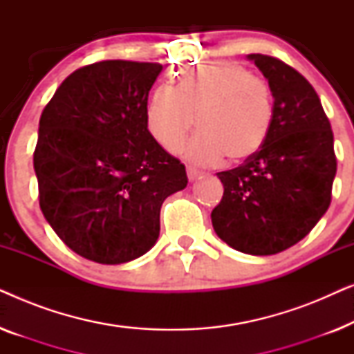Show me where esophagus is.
<instances>
[{
  "mask_svg": "<svg viewBox=\"0 0 354 354\" xmlns=\"http://www.w3.org/2000/svg\"><path fill=\"white\" fill-rule=\"evenodd\" d=\"M187 176H188V180H196V178L201 176V172L198 171V169H195V167L188 166L187 167Z\"/></svg>",
  "mask_w": 354,
  "mask_h": 354,
  "instance_id": "34e87169",
  "label": "esophagus"
}]
</instances>
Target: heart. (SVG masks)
Returning <instances> with one entry per match:
<instances>
[{
    "label": "heart",
    "instance_id": "1",
    "mask_svg": "<svg viewBox=\"0 0 354 354\" xmlns=\"http://www.w3.org/2000/svg\"><path fill=\"white\" fill-rule=\"evenodd\" d=\"M200 130L183 156L209 166L245 161L259 151L274 122L268 82L234 61H216L185 71L178 85L162 84L148 101V132L166 149H176L195 124Z\"/></svg>",
    "mask_w": 354,
    "mask_h": 354
}]
</instances>
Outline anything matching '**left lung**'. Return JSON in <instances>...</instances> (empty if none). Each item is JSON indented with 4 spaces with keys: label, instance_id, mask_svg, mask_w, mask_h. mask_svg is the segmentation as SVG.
<instances>
[{
    "label": "left lung",
    "instance_id": "left-lung-1",
    "mask_svg": "<svg viewBox=\"0 0 354 354\" xmlns=\"http://www.w3.org/2000/svg\"><path fill=\"white\" fill-rule=\"evenodd\" d=\"M246 57L272 91L274 122L258 153L217 172L224 195L211 221L234 250L269 256L303 240L326 214L337 158L330 122L313 85L277 57Z\"/></svg>",
    "mask_w": 354,
    "mask_h": 354
}]
</instances>
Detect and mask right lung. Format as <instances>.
<instances>
[{
	"instance_id": "1",
	"label": "right lung",
	"mask_w": 354,
	"mask_h": 354,
	"mask_svg": "<svg viewBox=\"0 0 354 354\" xmlns=\"http://www.w3.org/2000/svg\"><path fill=\"white\" fill-rule=\"evenodd\" d=\"M158 62L101 61L67 77L43 109L33 169L40 207L82 258L122 264L159 236L164 200L183 190L185 166L148 132Z\"/></svg>"
}]
</instances>
